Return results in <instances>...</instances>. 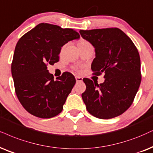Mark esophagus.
<instances>
[{"label":"esophagus","instance_id":"obj_1","mask_svg":"<svg viewBox=\"0 0 153 153\" xmlns=\"http://www.w3.org/2000/svg\"><path fill=\"white\" fill-rule=\"evenodd\" d=\"M75 80H76V82H82V78H81V77L76 76V77H75Z\"/></svg>","mask_w":153,"mask_h":153}]
</instances>
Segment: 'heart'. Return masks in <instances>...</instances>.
<instances>
[{"mask_svg":"<svg viewBox=\"0 0 153 153\" xmlns=\"http://www.w3.org/2000/svg\"><path fill=\"white\" fill-rule=\"evenodd\" d=\"M90 44L88 41H86V40H85V39H81L80 41L78 42V46L85 45V44ZM63 47L62 48V50H63ZM74 69H75V70H76V71H80V66H75Z\"/></svg>","mask_w":153,"mask_h":153,"instance_id":"b5f03b06","label":"heart"}]
</instances>
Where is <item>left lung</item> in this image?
<instances>
[{"instance_id": "1", "label": "left lung", "mask_w": 153, "mask_h": 153, "mask_svg": "<svg viewBox=\"0 0 153 153\" xmlns=\"http://www.w3.org/2000/svg\"><path fill=\"white\" fill-rule=\"evenodd\" d=\"M95 49L91 65L93 74L104 73V82L86 78L82 94L89 113L102 119L122 114L132 104L141 82L140 59L136 46L120 29L80 30Z\"/></svg>"}]
</instances>
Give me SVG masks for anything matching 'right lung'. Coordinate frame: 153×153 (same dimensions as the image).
<instances>
[{
  "label": "right lung",
  "mask_w": 153,
  "mask_h": 153,
  "mask_svg": "<svg viewBox=\"0 0 153 153\" xmlns=\"http://www.w3.org/2000/svg\"><path fill=\"white\" fill-rule=\"evenodd\" d=\"M79 38L80 34L73 29L40 23L17 42L11 72L17 98L31 114L49 119L62 111L75 78L64 72L55 80L47 65L59 61L64 44Z\"/></svg>",
  "instance_id": "1"
}]
</instances>
